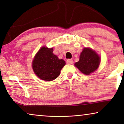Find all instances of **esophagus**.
<instances>
[{
    "instance_id": "1",
    "label": "esophagus",
    "mask_w": 124,
    "mask_h": 124,
    "mask_svg": "<svg viewBox=\"0 0 124 124\" xmlns=\"http://www.w3.org/2000/svg\"><path fill=\"white\" fill-rule=\"evenodd\" d=\"M66 63L68 64H72L73 63V61L71 59H68L66 60Z\"/></svg>"
}]
</instances>
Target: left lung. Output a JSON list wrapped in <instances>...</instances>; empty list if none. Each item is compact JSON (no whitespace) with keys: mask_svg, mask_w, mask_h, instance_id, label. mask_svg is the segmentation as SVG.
Returning a JSON list of instances; mask_svg holds the SVG:
<instances>
[{"mask_svg":"<svg viewBox=\"0 0 124 124\" xmlns=\"http://www.w3.org/2000/svg\"><path fill=\"white\" fill-rule=\"evenodd\" d=\"M100 56L89 48H84L80 54L79 62L75 64L78 69L86 75L90 74L99 66Z\"/></svg>","mask_w":124,"mask_h":124,"instance_id":"obj_1","label":"left lung"}]
</instances>
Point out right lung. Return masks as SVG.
<instances>
[{
    "label": "right lung",
    "instance_id": "right-lung-1",
    "mask_svg": "<svg viewBox=\"0 0 124 124\" xmlns=\"http://www.w3.org/2000/svg\"><path fill=\"white\" fill-rule=\"evenodd\" d=\"M53 51V48L42 47L32 62L34 72L39 78L45 81H51L58 78L65 65V61L59 59Z\"/></svg>",
    "mask_w": 124,
    "mask_h": 124
}]
</instances>
